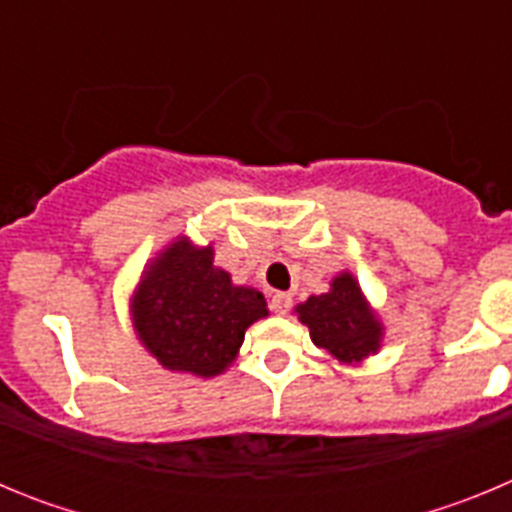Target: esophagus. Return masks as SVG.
Segmentation results:
<instances>
[{
	"mask_svg": "<svg viewBox=\"0 0 512 512\" xmlns=\"http://www.w3.org/2000/svg\"><path fill=\"white\" fill-rule=\"evenodd\" d=\"M289 307H292V295H287V292L271 295V310L277 312V315H287Z\"/></svg>",
	"mask_w": 512,
	"mask_h": 512,
	"instance_id": "1",
	"label": "esophagus"
}]
</instances>
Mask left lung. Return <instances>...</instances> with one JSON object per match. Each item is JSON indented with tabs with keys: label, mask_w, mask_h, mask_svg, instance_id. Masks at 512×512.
Masks as SVG:
<instances>
[{
	"label": "left lung",
	"mask_w": 512,
	"mask_h": 512,
	"mask_svg": "<svg viewBox=\"0 0 512 512\" xmlns=\"http://www.w3.org/2000/svg\"><path fill=\"white\" fill-rule=\"evenodd\" d=\"M295 312L300 323L310 328L312 343L341 364H359L382 346V323L348 271L330 282V292L307 297Z\"/></svg>",
	"instance_id": "8db88e82"
}]
</instances>
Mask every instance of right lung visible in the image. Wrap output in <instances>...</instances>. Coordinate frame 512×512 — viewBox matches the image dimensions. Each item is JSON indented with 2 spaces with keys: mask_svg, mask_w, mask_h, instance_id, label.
<instances>
[{
  "mask_svg": "<svg viewBox=\"0 0 512 512\" xmlns=\"http://www.w3.org/2000/svg\"><path fill=\"white\" fill-rule=\"evenodd\" d=\"M212 259V246L200 248L179 235L146 266L135 287V333L171 372L205 379L223 374L238 356L248 325L269 315L259 289L235 287Z\"/></svg>",
  "mask_w": 512,
  "mask_h": 512,
  "instance_id": "1",
  "label": "right lung"
}]
</instances>
